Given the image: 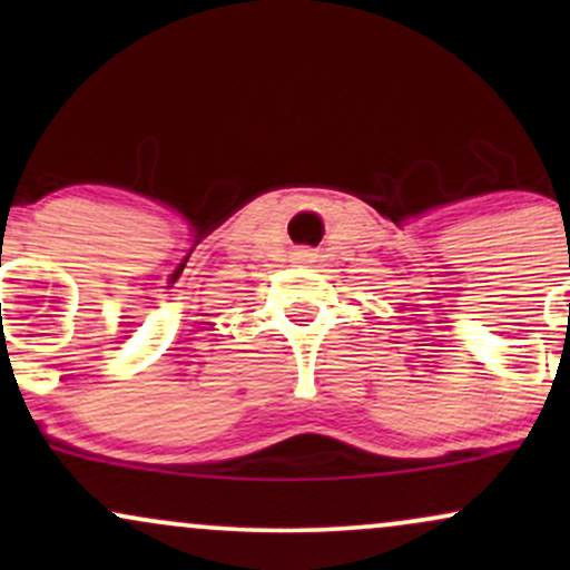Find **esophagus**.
Here are the masks:
<instances>
[{
  "instance_id": "34e87169",
  "label": "esophagus",
  "mask_w": 570,
  "mask_h": 570,
  "mask_svg": "<svg viewBox=\"0 0 570 570\" xmlns=\"http://www.w3.org/2000/svg\"><path fill=\"white\" fill-rule=\"evenodd\" d=\"M294 259L303 265H311L313 259H316V254H313V248H297V252H294Z\"/></svg>"
}]
</instances>
